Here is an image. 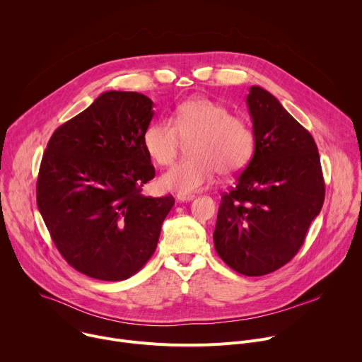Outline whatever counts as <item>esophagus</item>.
Masks as SVG:
<instances>
[{
	"label": "esophagus",
	"mask_w": 362,
	"mask_h": 362,
	"mask_svg": "<svg viewBox=\"0 0 362 362\" xmlns=\"http://www.w3.org/2000/svg\"><path fill=\"white\" fill-rule=\"evenodd\" d=\"M176 199H177V202H190V200L194 199V196L193 194H186V193H177Z\"/></svg>",
	"instance_id": "34e87169"
}]
</instances>
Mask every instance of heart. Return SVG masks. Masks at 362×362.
Wrapping results in <instances>:
<instances>
[{"mask_svg": "<svg viewBox=\"0 0 362 362\" xmlns=\"http://www.w3.org/2000/svg\"><path fill=\"white\" fill-rule=\"evenodd\" d=\"M190 156L168 170L160 185L168 190L192 193L208 186L219 172L223 176L243 170L255 151V134L240 116L230 115L222 103L199 95L175 107L170 120L151 122L143 133L148 158L159 166L176 159L180 140Z\"/></svg>", "mask_w": 362, "mask_h": 362, "instance_id": "heart-1", "label": "heart"}]
</instances>
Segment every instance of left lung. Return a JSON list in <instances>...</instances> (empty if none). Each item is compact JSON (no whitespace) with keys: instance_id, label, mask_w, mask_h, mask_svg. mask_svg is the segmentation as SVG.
Here are the masks:
<instances>
[{"instance_id":"1","label":"left lung","mask_w":362,"mask_h":362,"mask_svg":"<svg viewBox=\"0 0 362 362\" xmlns=\"http://www.w3.org/2000/svg\"><path fill=\"white\" fill-rule=\"evenodd\" d=\"M255 153L222 194L214 242L222 261L246 276L271 274L298 253L320 215L325 182L314 137L267 90L246 97Z\"/></svg>"}]
</instances>
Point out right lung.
I'll return each instance as SVG.
<instances>
[{"instance_id": "obj_1", "label": "right lung", "mask_w": 362, "mask_h": 362, "mask_svg": "<svg viewBox=\"0 0 362 362\" xmlns=\"http://www.w3.org/2000/svg\"><path fill=\"white\" fill-rule=\"evenodd\" d=\"M153 101L106 91L48 140L37 179V206L70 267L100 281H124L156 250L172 194H141L154 177L143 146Z\"/></svg>"}]
</instances>
